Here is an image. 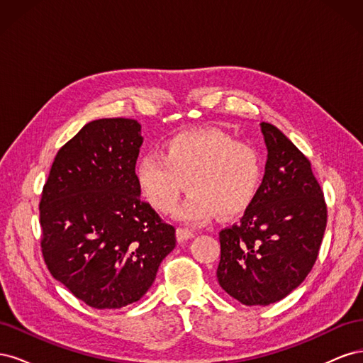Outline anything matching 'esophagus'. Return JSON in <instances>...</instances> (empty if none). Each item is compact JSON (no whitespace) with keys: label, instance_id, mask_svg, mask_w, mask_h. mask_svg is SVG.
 Returning <instances> with one entry per match:
<instances>
[{"label":"esophagus","instance_id":"34e87169","mask_svg":"<svg viewBox=\"0 0 363 363\" xmlns=\"http://www.w3.org/2000/svg\"><path fill=\"white\" fill-rule=\"evenodd\" d=\"M194 230H189V228H182L179 227L177 228V240L179 242H183V240H188L191 238H194Z\"/></svg>","mask_w":363,"mask_h":363}]
</instances>
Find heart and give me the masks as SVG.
I'll return each instance as SVG.
<instances>
[{"label":"heart","instance_id":"heart-1","mask_svg":"<svg viewBox=\"0 0 363 363\" xmlns=\"http://www.w3.org/2000/svg\"><path fill=\"white\" fill-rule=\"evenodd\" d=\"M135 172L142 194L162 213L174 211L188 186L177 219L204 224L218 212L230 218L247 211L262 184L263 159L251 142L208 128L172 136L160 156L139 157Z\"/></svg>","mask_w":363,"mask_h":363}]
</instances>
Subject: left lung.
Masks as SVG:
<instances>
[{
  "mask_svg": "<svg viewBox=\"0 0 363 363\" xmlns=\"http://www.w3.org/2000/svg\"><path fill=\"white\" fill-rule=\"evenodd\" d=\"M268 148L265 175L240 223L219 232L216 277L245 306L283 300L315 265L327 206L311 162L272 124H260Z\"/></svg>",
  "mask_w": 363,
  "mask_h": 363,
  "instance_id": "obj_1",
  "label": "left lung"
}]
</instances>
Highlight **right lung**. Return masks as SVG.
I'll return each instance as SVG.
<instances>
[{"mask_svg":"<svg viewBox=\"0 0 363 363\" xmlns=\"http://www.w3.org/2000/svg\"><path fill=\"white\" fill-rule=\"evenodd\" d=\"M142 140L135 119L92 121L59 150L42 189L43 260L95 309L140 300L175 247V228L140 200Z\"/></svg>","mask_w":363,"mask_h":363,"instance_id":"add662e5","label":"right lung"}]
</instances>
